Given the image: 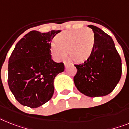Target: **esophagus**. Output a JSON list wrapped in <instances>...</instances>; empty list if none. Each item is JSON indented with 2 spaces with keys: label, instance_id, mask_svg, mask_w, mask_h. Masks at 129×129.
I'll return each mask as SVG.
<instances>
[{
  "label": "esophagus",
  "instance_id": "34e87169",
  "mask_svg": "<svg viewBox=\"0 0 129 129\" xmlns=\"http://www.w3.org/2000/svg\"><path fill=\"white\" fill-rule=\"evenodd\" d=\"M72 65V63L71 62H64V66H65V68L67 69V67H69V66Z\"/></svg>",
  "mask_w": 129,
  "mask_h": 129
}]
</instances>
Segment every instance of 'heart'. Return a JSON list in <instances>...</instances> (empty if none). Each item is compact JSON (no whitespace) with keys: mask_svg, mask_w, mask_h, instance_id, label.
I'll list each match as a JSON object with an SVG mask.
<instances>
[{"mask_svg":"<svg viewBox=\"0 0 129 129\" xmlns=\"http://www.w3.org/2000/svg\"><path fill=\"white\" fill-rule=\"evenodd\" d=\"M95 35L91 29L65 31L55 38L51 45V53L55 60H61L68 55L76 62L87 60L93 51Z\"/></svg>","mask_w":129,"mask_h":129,"instance_id":"obj_1","label":"heart"}]
</instances>
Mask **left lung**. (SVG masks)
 <instances>
[{"mask_svg":"<svg viewBox=\"0 0 129 129\" xmlns=\"http://www.w3.org/2000/svg\"><path fill=\"white\" fill-rule=\"evenodd\" d=\"M88 27L95 35V45L84 63L75 64L76 88L88 97L105 96L114 90L121 77V58L111 36L93 25Z\"/></svg>","mask_w":129,"mask_h":129,"instance_id":"left-lung-1","label":"left lung"}]
</instances>
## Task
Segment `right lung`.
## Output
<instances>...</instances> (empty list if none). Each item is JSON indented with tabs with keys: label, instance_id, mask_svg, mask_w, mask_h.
<instances>
[{
	"label": "right lung",
	"instance_id": "obj_1",
	"mask_svg": "<svg viewBox=\"0 0 129 129\" xmlns=\"http://www.w3.org/2000/svg\"><path fill=\"white\" fill-rule=\"evenodd\" d=\"M61 31H31L16 43L8 60V84L16 100L36 108L51 98L54 79L64 71L63 62H54L51 41Z\"/></svg>",
	"mask_w": 129,
	"mask_h": 129
}]
</instances>
